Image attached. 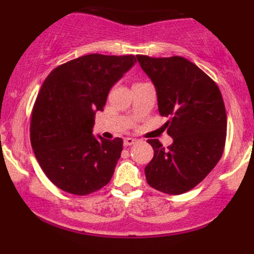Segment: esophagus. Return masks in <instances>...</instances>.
<instances>
[{
  "mask_svg": "<svg viewBox=\"0 0 254 254\" xmlns=\"http://www.w3.org/2000/svg\"><path fill=\"white\" fill-rule=\"evenodd\" d=\"M137 139L136 138H131V137H127V138H124V145L125 147H129V145H132L137 143Z\"/></svg>",
  "mask_w": 254,
  "mask_h": 254,
  "instance_id": "esophagus-1",
  "label": "esophagus"
}]
</instances>
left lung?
<instances>
[{
	"mask_svg": "<svg viewBox=\"0 0 254 254\" xmlns=\"http://www.w3.org/2000/svg\"><path fill=\"white\" fill-rule=\"evenodd\" d=\"M136 57L155 86L160 115L170 117L165 127L173 138L167 149L159 139H148L154 156L144 168L147 183L164 193H185L210 173L223 154L227 115L222 94L186 58Z\"/></svg>",
	"mask_w": 254,
	"mask_h": 254,
	"instance_id": "obj_1",
	"label": "left lung"
}]
</instances>
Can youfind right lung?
Segmentation results:
<instances>
[{
    "label": "right lung",
    "instance_id": "1",
    "mask_svg": "<svg viewBox=\"0 0 254 254\" xmlns=\"http://www.w3.org/2000/svg\"><path fill=\"white\" fill-rule=\"evenodd\" d=\"M135 63L133 55H86L58 65L44 81L32 110L31 144L61 190L86 196L110 183L123 139L93 135L95 112Z\"/></svg>",
    "mask_w": 254,
    "mask_h": 254
}]
</instances>
